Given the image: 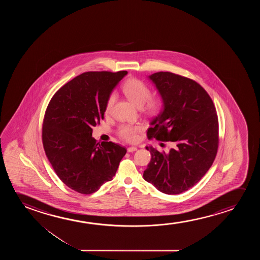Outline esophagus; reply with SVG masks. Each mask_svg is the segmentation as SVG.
<instances>
[{
    "mask_svg": "<svg viewBox=\"0 0 260 260\" xmlns=\"http://www.w3.org/2000/svg\"><path fill=\"white\" fill-rule=\"evenodd\" d=\"M138 149L136 146H129V147H128V149H127V151H128V153H132V152H134V151H136V150Z\"/></svg>",
    "mask_w": 260,
    "mask_h": 260,
    "instance_id": "obj_1",
    "label": "esophagus"
}]
</instances>
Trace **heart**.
Returning a JSON list of instances; mask_svg holds the SVG:
<instances>
[{
    "mask_svg": "<svg viewBox=\"0 0 260 260\" xmlns=\"http://www.w3.org/2000/svg\"><path fill=\"white\" fill-rule=\"evenodd\" d=\"M122 92L128 100L138 107H141L143 111L149 116H154L159 114L164 107V100L158 96H151V89L145 82L137 78L128 79L122 85ZM115 102V94L111 93L107 98L105 105V112L110 113ZM141 131L139 126L122 124L118 128V134L121 139L128 142H135L138 139V133Z\"/></svg>",
    "mask_w": 260,
    "mask_h": 260,
    "instance_id": "1",
    "label": "heart"
}]
</instances>
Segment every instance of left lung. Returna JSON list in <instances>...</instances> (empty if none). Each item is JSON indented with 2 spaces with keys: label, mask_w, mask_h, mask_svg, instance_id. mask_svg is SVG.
<instances>
[{
  "label": "left lung",
  "mask_w": 260,
  "mask_h": 260,
  "mask_svg": "<svg viewBox=\"0 0 260 260\" xmlns=\"http://www.w3.org/2000/svg\"><path fill=\"white\" fill-rule=\"evenodd\" d=\"M149 78L164 109L151 122L147 138L175 147L165 153L146 146L152 158L143 176L160 192L178 194L197 184L213 164L219 143L217 111L210 95L192 79L171 72Z\"/></svg>",
  "instance_id": "1"
}]
</instances>
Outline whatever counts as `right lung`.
I'll use <instances>...</instances> for the list:
<instances>
[{
    "mask_svg": "<svg viewBox=\"0 0 260 260\" xmlns=\"http://www.w3.org/2000/svg\"><path fill=\"white\" fill-rule=\"evenodd\" d=\"M127 71L86 72L62 86L47 107L42 128L43 148L61 181L90 194L110 181L127 150L96 142L92 127L104 119L107 98Z\"/></svg>",
    "mask_w": 260,
    "mask_h": 260,
    "instance_id": "1",
    "label": "right lung"
}]
</instances>
